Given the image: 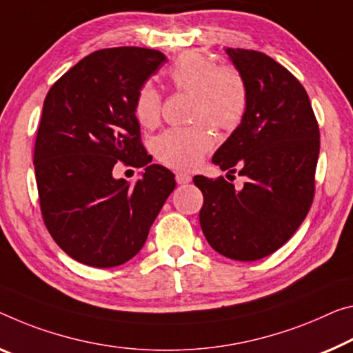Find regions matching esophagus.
<instances>
[{
  "mask_svg": "<svg viewBox=\"0 0 353 353\" xmlns=\"http://www.w3.org/2000/svg\"><path fill=\"white\" fill-rule=\"evenodd\" d=\"M175 180H176V183H178V184H188V183H191L192 176L189 175V173L176 172V173H175Z\"/></svg>",
  "mask_w": 353,
  "mask_h": 353,
  "instance_id": "1",
  "label": "esophagus"
}]
</instances>
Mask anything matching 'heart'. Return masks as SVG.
<instances>
[{"label": "heart", "mask_w": 353, "mask_h": 353, "mask_svg": "<svg viewBox=\"0 0 353 353\" xmlns=\"http://www.w3.org/2000/svg\"><path fill=\"white\" fill-rule=\"evenodd\" d=\"M176 91L192 94L191 118L216 129L230 131L243 121L249 104L245 75L232 64H216L200 53H184L167 72ZM162 97L151 83L140 86L134 99V115L146 129L161 121ZM214 146V135L203 124L172 128L153 140L156 158L173 169L191 170Z\"/></svg>", "instance_id": "b5f03b06"}]
</instances>
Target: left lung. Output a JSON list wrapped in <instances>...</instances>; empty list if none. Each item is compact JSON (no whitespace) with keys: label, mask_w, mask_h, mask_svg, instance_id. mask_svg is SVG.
I'll return each mask as SVG.
<instances>
[{"label":"left lung","mask_w":353,"mask_h":353,"mask_svg":"<svg viewBox=\"0 0 353 353\" xmlns=\"http://www.w3.org/2000/svg\"><path fill=\"white\" fill-rule=\"evenodd\" d=\"M249 90L246 115L213 156L222 170L245 176H194L203 194L200 227L224 257L252 262L290 240L316 191L321 132L303 85L262 52L227 48Z\"/></svg>","instance_id":"obj_1"}]
</instances>
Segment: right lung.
Instances as JSON below:
<instances>
[{
  "label": "right lung",
  "instance_id": "1",
  "mask_svg": "<svg viewBox=\"0 0 353 353\" xmlns=\"http://www.w3.org/2000/svg\"><path fill=\"white\" fill-rule=\"evenodd\" d=\"M167 61L159 50L102 48L48 90L34 145L42 219L57 245L80 263L112 268L143 248L150 227L175 189V175L151 164L134 99ZM145 165L135 185L112 167Z\"/></svg>",
  "mask_w": 353,
  "mask_h": 353
}]
</instances>
